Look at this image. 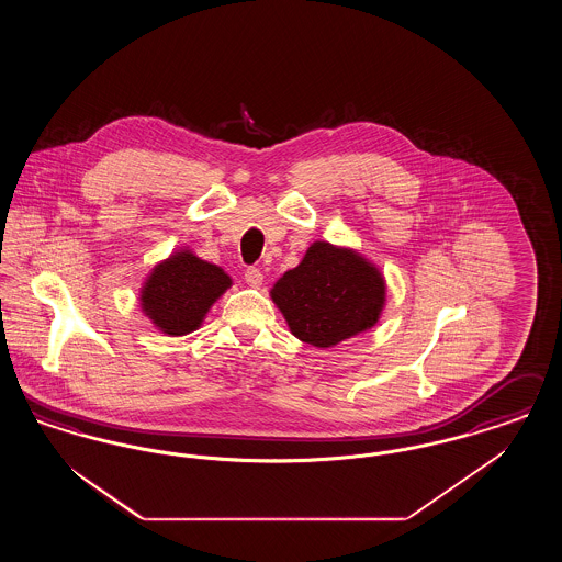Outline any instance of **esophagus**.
<instances>
[{
	"mask_svg": "<svg viewBox=\"0 0 562 562\" xmlns=\"http://www.w3.org/2000/svg\"><path fill=\"white\" fill-rule=\"evenodd\" d=\"M244 280H246V284L248 286H261L263 284V273H261V269L257 268H248L244 271Z\"/></svg>",
	"mask_w": 562,
	"mask_h": 562,
	"instance_id": "esophagus-1",
	"label": "esophagus"
}]
</instances>
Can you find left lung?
<instances>
[{
  "label": "left lung",
  "instance_id": "left-lung-1",
  "mask_svg": "<svg viewBox=\"0 0 562 562\" xmlns=\"http://www.w3.org/2000/svg\"><path fill=\"white\" fill-rule=\"evenodd\" d=\"M271 299L296 339L333 348L373 328L385 305V280L360 252L318 240L273 284Z\"/></svg>",
  "mask_w": 562,
  "mask_h": 562
}]
</instances>
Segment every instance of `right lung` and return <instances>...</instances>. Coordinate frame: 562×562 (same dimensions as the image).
Masks as SVG:
<instances>
[{"label": "right lung", "mask_w": 562, "mask_h": 562, "mask_svg": "<svg viewBox=\"0 0 562 562\" xmlns=\"http://www.w3.org/2000/svg\"><path fill=\"white\" fill-rule=\"evenodd\" d=\"M229 286L232 278L223 269L183 248L151 269L140 289V310L158 330L181 337L200 328Z\"/></svg>", "instance_id": "add662e5"}]
</instances>
